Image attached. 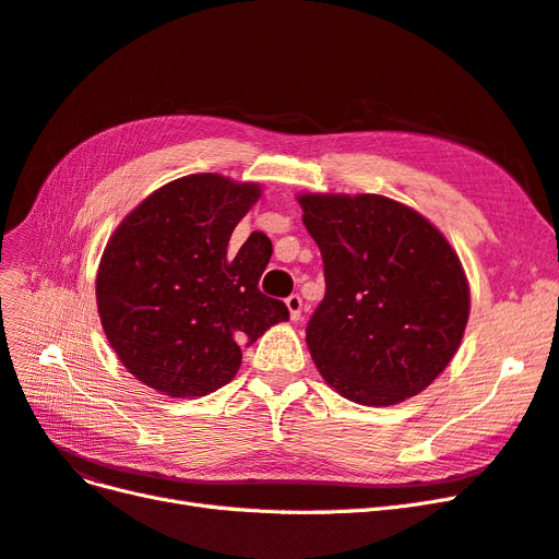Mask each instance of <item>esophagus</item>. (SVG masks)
I'll return each instance as SVG.
<instances>
[{"mask_svg": "<svg viewBox=\"0 0 559 559\" xmlns=\"http://www.w3.org/2000/svg\"><path fill=\"white\" fill-rule=\"evenodd\" d=\"M286 308H289V314H292L294 321L300 319V312H302V300H300V296H298V294H292L289 298H286Z\"/></svg>", "mask_w": 559, "mask_h": 559, "instance_id": "obj_1", "label": "esophagus"}]
</instances>
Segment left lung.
Masks as SVG:
<instances>
[{
	"mask_svg": "<svg viewBox=\"0 0 559 559\" xmlns=\"http://www.w3.org/2000/svg\"><path fill=\"white\" fill-rule=\"evenodd\" d=\"M324 261L326 294L306 341L337 394L394 405L429 386L468 321L456 253L425 216L384 195H300Z\"/></svg>",
	"mask_w": 559,
	"mask_h": 559,
	"instance_id": "1",
	"label": "left lung"
}]
</instances>
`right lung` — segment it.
Instances as JSON below:
<instances>
[{
	"label": "right lung",
	"mask_w": 559,
	"mask_h": 559,
	"mask_svg": "<svg viewBox=\"0 0 559 559\" xmlns=\"http://www.w3.org/2000/svg\"><path fill=\"white\" fill-rule=\"evenodd\" d=\"M261 198L257 183L191 175L165 183L116 228L97 270V312L130 373L160 394L205 396L228 384L251 345L289 319L261 294L273 257L263 233L228 251Z\"/></svg>",
	"instance_id": "obj_1"
}]
</instances>
